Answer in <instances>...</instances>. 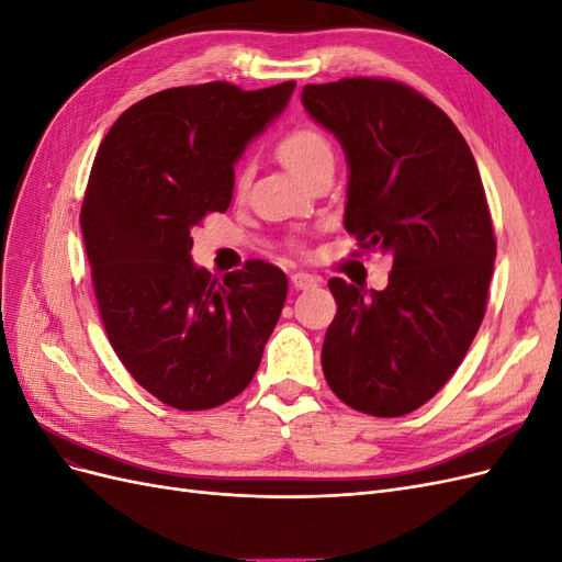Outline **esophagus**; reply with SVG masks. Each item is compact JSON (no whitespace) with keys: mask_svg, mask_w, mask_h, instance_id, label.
<instances>
[{"mask_svg":"<svg viewBox=\"0 0 562 562\" xmlns=\"http://www.w3.org/2000/svg\"><path fill=\"white\" fill-rule=\"evenodd\" d=\"M291 283L297 288V291H310V288L318 285V277L307 274V271H295L291 277Z\"/></svg>","mask_w":562,"mask_h":562,"instance_id":"34e87169","label":"esophagus"}]
</instances>
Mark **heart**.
Returning a JSON list of instances; mask_svg holds the SVG:
<instances>
[{"label":"heart","mask_w":562,"mask_h":562,"mask_svg":"<svg viewBox=\"0 0 562 562\" xmlns=\"http://www.w3.org/2000/svg\"><path fill=\"white\" fill-rule=\"evenodd\" d=\"M279 157L295 176L307 178L321 161L333 159V145L316 126L300 124L279 140ZM244 184L246 176L239 178V187Z\"/></svg>","instance_id":"obj_1"}]
</instances>
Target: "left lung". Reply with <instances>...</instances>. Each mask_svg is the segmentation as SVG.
Listing matches in <instances>:
<instances>
[{
  "instance_id": "obj_1",
  "label": "left lung",
  "mask_w": 562,
  "mask_h": 562,
  "mask_svg": "<svg viewBox=\"0 0 562 562\" xmlns=\"http://www.w3.org/2000/svg\"><path fill=\"white\" fill-rule=\"evenodd\" d=\"M302 105L347 155V232L394 258L384 291L328 281L323 375L353 411L401 417L446 386L485 316L497 244L479 166L452 119L401 81L307 83Z\"/></svg>"
}]
</instances>
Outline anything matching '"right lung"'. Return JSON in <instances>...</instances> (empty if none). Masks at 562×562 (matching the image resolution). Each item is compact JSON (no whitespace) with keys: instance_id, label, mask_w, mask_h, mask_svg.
Masks as SVG:
<instances>
[{"instance_id":"add662e5","label":"right lung","mask_w":562,"mask_h":562,"mask_svg":"<svg viewBox=\"0 0 562 562\" xmlns=\"http://www.w3.org/2000/svg\"><path fill=\"white\" fill-rule=\"evenodd\" d=\"M295 81L166 89L116 119L81 203L98 312L131 378L176 411L239 396L281 316L288 279L250 260L223 281L192 262V229L225 213L234 164Z\"/></svg>"}]
</instances>
